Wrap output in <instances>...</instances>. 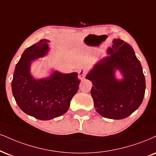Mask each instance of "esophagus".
<instances>
[{"instance_id": "34e87169", "label": "esophagus", "mask_w": 156, "mask_h": 156, "mask_svg": "<svg viewBox=\"0 0 156 156\" xmlns=\"http://www.w3.org/2000/svg\"><path fill=\"white\" fill-rule=\"evenodd\" d=\"M86 76V70L84 68H80L78 70V78L80 80L84 79Z\"/></svg>"}]
</instances>
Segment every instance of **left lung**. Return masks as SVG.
<instances>
[{
	"label": "left lung",
	"mask_w": 156,
	"mask_h": 156,
	"mask_svg": "<svg viewBox=\"0 0 156 156\" xmlns=\"http://www.w3.org/2000/svg\"><path fill=\"white\" fill-rule=\"evenodd\" d=\"M86 75L92 82L91 94L97 112L110 119H123L133 113L143 100L145 78L140 60L132 46L117 38ZM122 75L117 80L115 71Z\"/></svg>",
	"instance_id": "1"
}]
</instances>
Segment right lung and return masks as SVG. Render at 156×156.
<instances>
[{"label":"right lung","instance_id":"obj_1","mask_svg":"<svg viewBox=\"0 0 156 156\" xmlns=\"http://www.w3.org/2000/svg\"><path fill=\"white\" fill-rule=\"evenodd\" d=\"M49 41L42 39L24 51L15 67L12 89L16 104L24 112L48 121L65 114L78 91V73L54 70L47 78L36 79L30 73L31 64L49 51Z\"/></svg>","mask_w":156,"mask_h":156}]
</instances>
